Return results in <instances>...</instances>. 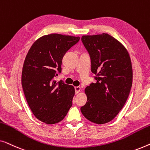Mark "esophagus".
<instances>
[{"label": "esophagus", "instance_id": "34e87169", "mask_svg": "<svg viewBox=\"0 0 150 150\" xmlns=\"http://www.w3.org/2000/svg\"><path fill=\"white\" fill-rule=\"evenodd\" d=\"M81 87H79V86H78V87H75V92L76 93H79L80 91H81Z\"/></svg>", "mask_w": 150, "mask_h": 150}]
</instances>
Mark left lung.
<instances>
[{
	"label": "left lung",
	"mask_w": 150,
	"mask_h": 150,
	"mask_svg": "<svg viewBox=\"0 0 150 150\" xmlns=\"http://www.w3.org/2000/svg\"><path fill=\"white\" fill-rule=\"evenodd\" d=\"M81 40L96 83L85 88L87 100L81 110L90 122L104 124L117 115L128 99L132 84L130 57L124 45L107 33L83 35Z\"/></svg>",
	"instance_id": "8db88e82"
}]
</instances>
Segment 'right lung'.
<instances>
[{
	"label": "right lung",
	"instance_id": "add662e5",
	"mask_svg": "<svg viewBox=\"0 0 150 150\" xmlns=\"http://www.w3.org/2000/svg\"><path fill=\"white\" fill-rule=\"evenodd\" d=\"M79 40V37L46 35L33 43L26 56L22 72L24 96L35 117L46 124L62 121L72 105L74 87L53 79L61 71L63 56Z\"/></svg>",
	"mask_w": 150,
	"mask_h": 150
}]
</instances>
